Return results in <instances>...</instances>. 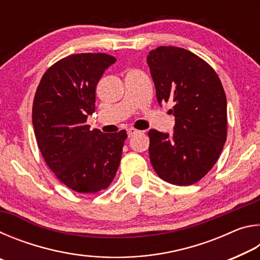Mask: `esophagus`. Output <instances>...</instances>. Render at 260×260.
<instances>
[{
	"label": "esophagus",
	"instance_id": "1",
	"mask_svg": "<svg viewBox=\"0 0 260 260\" xmlns=\"http://www.w3.org/2000/svg\"><path fill=\"white\" fill-rule=\"evenodd\" d=\"M127 133H128L129 138H132V136H135L136 134H140L141 132L138 131V129H135V128H128V129H127Z\"/></svg>",
	"mask_w": 260,
	"mask_h": 260
}]
</instances>
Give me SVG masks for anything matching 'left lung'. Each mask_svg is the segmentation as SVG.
<instances>
[{
  "mask_svg": "<svg viewBox=\"0 0 260 260\" xmlns=\"http://www.w3.org/2000/svg\"><path fill=\"white\" fill-rule=\"evenodd\" d=\"M147 61L158 103L173 102V134L149 131V155L159 178L189 186L217 162L227 139V100L212 67L191 51L161 46Z\"/></svg>",
  "mask_w": 260,
  "mask_h": 260,
  "instance_id": "left-lung-1",
  "label": "left lung"
}]
</instances>
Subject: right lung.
<instances>
[{
  "label": "right lung",
  "instance_id": "obj_1",
  "mask_svg": "<svg viewBox=\"0 0 260 260\" xmlns=\"http://www.w3.org/2000/svg\"><path fill=\"white\" fill-rule=\"evenodd\" d=\"M113 56L103 52L70 55L47 70L35 91L32 121L38 147L61 183L80 193L107 189L120 164L126 131H89L96 86Z\"/></svg>",
  "mask_w": 260,
  "mask_h": 260
}]
</instances>
